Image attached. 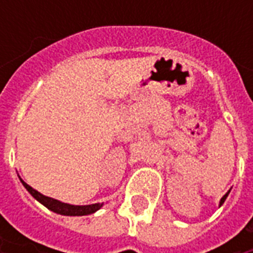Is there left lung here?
Returning a JSON list of instances; mask_svg holds the SVG:
<instances>
[{"label":"left lung","mask_w":253,"mask_h":253,"mask_svg":"<svg viewBox=\"0 0 253 253\" xmlns=\"http://www.w3.org/2000/svg\"><path fill=\"white\" fill-rule=\"evenodd\" d=\"M230 190H231V189H230ZM230 190H228V192L226 193V194H224V196L222 197V198H220V201H219V208H220V206H222V205L224 204V201H226V198H227V196H228V194H230Z\"/></svg>","instance_id":"obj_1"}]
</instances>
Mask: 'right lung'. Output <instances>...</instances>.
<instances>
[{"instance_id": "right-lung-1", "label": "right lung", "mask_w": 253, "mask_h": 253, "mask_svg": "<svg viewBox=\"0 0 253 253\" xmlns=\"http://www.w3.org/2000/svg\"><path fill=\"white\" fill-rule=\"evenodd\" d=\"M19 177V176H18ZM22 185L27 189V192L31 194V196L41 202L43 206L51 210V211L56 212V214H60V215H69V216H81V215H89V214H93L97 210L103 206L102 204H91V205H71V204H64L61 201H57L55 198H51V197L43 196L42 193H39L38 190H35L34 188H31L30 185H27L25 181L22 180L19 177Z\"/></svg>"}]
</instances>
